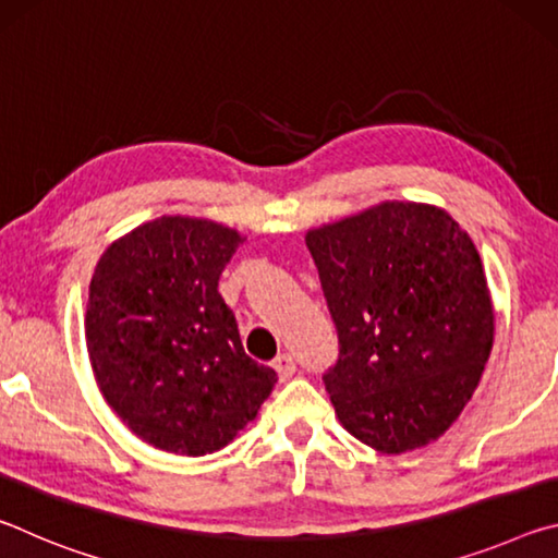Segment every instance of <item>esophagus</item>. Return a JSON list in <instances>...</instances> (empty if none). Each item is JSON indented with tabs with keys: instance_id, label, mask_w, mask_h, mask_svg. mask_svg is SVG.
Segmentation results:
<instances>
[{
	"instance_id": "34e87169",
	"label": "esophagus",
	"mask_w": 558,
	"mask_h": 558,
	"mask_svg": "<svg viewBox=\"0 0 558 558\" xmlns=\"http://www.w3.org/2000/svg\"><path fill=\"white\" fill-rule=\"evenodd\" d=\"M272 369L278 372L280 379H290V376L295 374V359H292V354L282 352L276 359H272Z\"/></svg>"
}]
</instances>
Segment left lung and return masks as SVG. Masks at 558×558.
<instances>
[{"mask_svg": "<svg viewBox=\"0 0 558 558\" xmlns=\"http://www.w3.org/2000/svg\"><path fill=\"white\" fill-rule=\"evenodd\" d=\"M305 241L339 339L323 374L339 423L389 456L440 438L493 349L475 243L446 211L413 202L379 204Z\"/></svg>", "mask_w": 558, "mask_h": 558, "instance_id": "left-lung-1", "label": "left lung"}]
</instances>
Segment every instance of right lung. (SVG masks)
I'll use <instances>...</instances> for the list:
<instances>
[{
  "instance_id": "1",
  "label": "right lung",
  "mask_w": 558,
  "mask_h": 558,
  "mask_svg": "<svg viewBox=\"0 0 558 558\" xmlns=\"http://www.w3.org/2000/svg\"><path fill=\"white\" fill-rule=\"evenodd\" d=\"M243 239L221 223L162 216L102 253L90 280L93 374L149 446L206 456L256 418L278 374L243 352L219 292Z\"/></svg>"
}]
</instances>
